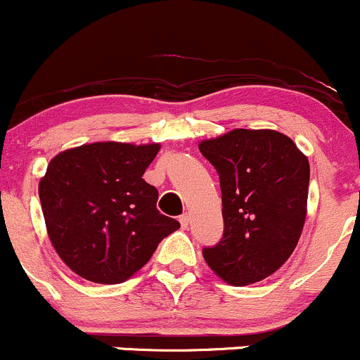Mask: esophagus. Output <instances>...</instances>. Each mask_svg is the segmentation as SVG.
I'll return each mask as SVG.
<instances>
[{
    "mask_svg": "<svg viewBox=\"0 0 360 360\" xmlns=\"http://www.w3.org/2000/svg\"><path fill=\"white\" fill-rule=\"evenodd\" d=\"M188 221H191V218H188V214H181V217H180V225H181V229H187V227H188Z\"/></svg>",
    "mask_w": 360,
    "mask_h": 360,
    "instance_id": "34e87169",
    "label": "esophagus"
}]
</instances>
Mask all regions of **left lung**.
<instances>
[{
    "label": "left lung",
    "mask_w": 360,
    "mask_h": 360,
    "mask_svg": "<svg viewBox=\"0 0 360 360\" xmlns=\"http://www.w3.org/2000/svg\"><path fill=\"white\" fill-rule=\"evenodd\" d=\"M199 150L220 176L224 237L202 257L218 277L248 286L286 263L307 217L310 166L290 136L237 128L202 140Z\"/></svg>",
    "instance_id": "8db88e82"
}]
</instances>
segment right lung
I'll list each match as a JSON object with an SVG mask.
<instances>
[{"instance_id":"obj_1","label":"right lung","mask_w":360,"mask_h":360,"mask_svg":"<svg viewBox=\"0 0 360 360\" xmlns=\"http://www.w3.org/2000/svg\"><path fill=\"white\" fill-rule=\"evenodd\" d=\"M161 146L95 142L57 154L39 181L48 237L83 279L117 284L179 231L158 211V188L142 179Z\"/></svg>"}]
</instances>
